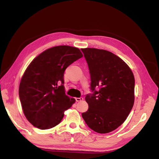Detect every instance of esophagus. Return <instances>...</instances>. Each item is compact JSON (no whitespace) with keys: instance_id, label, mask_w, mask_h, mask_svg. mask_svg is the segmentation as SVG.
Instances as JSON below:
<instances>
[{"instance_id":"34e87169","label":"esophagus","mask_w":159,"mask_h":159,"mask_svg":"<svg viewBox=\"0 0 159 159\" xmlns=\"http://www.w3.org/2000/svg\"><path fill=\"white\" fill-rule=\"evenodd\" d=\"M84 99V98H75V101L76 102H81V101H82Z\"/></svg>"}]
</instances>
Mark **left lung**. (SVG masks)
Here are the masks:
<instances>
[{
	"label": "left lung",
	"mask_w": 159,
	"mask_h": 159,
	"mask_svg": "<svg viewBox=\"0 0 159 159\" xmlns=\"http://www.w3.org/2000/svg\"><path fill=\"white\" fill-rule=\"evenodd\" d=\"M81 50L88 65L91 91L85 96L89 109L82 113V117L95 132L113 131L125 121L133 108V74L112 52L89 48Z\"/></svg>",
	"instance_id": "8db88e82"
}]
</instances>
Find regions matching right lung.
<instances>
[{"mask_svg": "<svg viewBox=\"0 0 159 159\" xmlns=\"http://www.w3.org/2000/svg\"><path fill=\"white\" fill-rule=\"evenodd\" d=\"M82 56L77 48L55 46L41 53L28 66L19 86V98L24 114L34 126L40 129L56 126L65 110L75 102L66 95L64 74Z\"/></svg>", "mask_w": 159, "mask_h": 159, "instance_id": "1", "label": "right lung"}]
</instances>
